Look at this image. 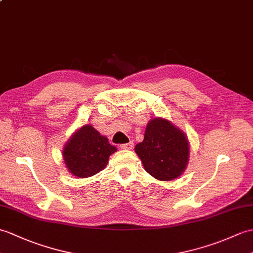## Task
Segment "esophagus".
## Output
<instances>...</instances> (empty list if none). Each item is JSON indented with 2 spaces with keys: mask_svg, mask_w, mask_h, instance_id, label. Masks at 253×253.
<instances>
[{
  "mask_svg": "<svg viewBox=\"0 0 253 253\" xmlns=\"http://www.w3.org/2000/svg\"><path fill=\"white\" fill-rule=\"evenodd\" d=\"M133 148V143L129 142V143H125V144H121V149L122 150H131Z\"/></svg>",
  "mask_w": 253,
  "mask_h": 253,
  "instance_id": "obj_1",
  "label": "esophagus"
}]
</instances>
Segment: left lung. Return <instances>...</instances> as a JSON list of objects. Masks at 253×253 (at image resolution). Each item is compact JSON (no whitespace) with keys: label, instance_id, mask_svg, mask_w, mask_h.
<instances>
[{"label":"left lung","instance_id":"8db88e82","mask_svg":"<svg viewBox=\"0 0 253 253\" xmlns=\"http://www.w3.org/2000/svg\"><path fill=\"white\" fill-rule=\"evenodd\" d=\"M134 152L146 172L161 181H171L184 172L190 158V142L184 131L171 122L155 117L145 128Z\"/></svg>","mask_w":253,"mask_h":253}]
</instances>
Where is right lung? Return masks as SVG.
Wrapping results in <instances>:
<instances>
[{
    "label": "right lung",
    "instance_id": "add662e5",
    "mask_svg": "<svg viewBox=\"0 0 253 253\" xmlns=\"http://www.w3.org/2000/svg\"><path fill=\"white\" fill-rule=\"evenodd\" d=\"M117 149L109 143L91 125H83L75 130L64 144L62 156L69 172L78 178H88L101 171L111 154Z\"/></svg>",
    "mask_w": 253,
    "mask_h": 253
}]
</instances>
